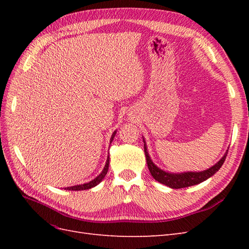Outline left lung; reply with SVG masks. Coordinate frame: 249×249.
Segmentation results:
<instances>
[{"instance_id":"8db88e82","label":"left lung","mask_w":249,"mask_h":249,"mask_svg":"<svg viewBox=\"0 0 249 249\" xmlns=\"http://www.w3.org/2000/svg\"><path fill=\"white\" fill-rule=\"evenodd\" d=\"M145 143V142H144ZM144 154L146 157V163L148 166V170L150 172V175L153 176V178L158 180V182L166 185L172 189H180V188H186V187H190L197 185L203 180L208 179L209 178L212 177L213 175L220 169L222 166V164L225 161V158L228 156V152L225 153V155L221 158L219 162H217L214 166L211 168L201 171V172H184V173H168L161 170L160 168H158L156 165L153 163V161L150 160V158L148 156V153L146 150V146L144 144Z\"/></svg>"}]
</instances>
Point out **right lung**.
Here are the masks:
<instances>
[{
	"mask_svg": "<svg viewBox=\"0 0 249 249\" xmlns=\"http://www.w3.org/2000/svg\"><path fill=\"white\" fill-rule=\"evenodd\" d=\"M115 134H116V131H114V133L112 134L110 142H112L113 138H114V136H115ZM109 160H110V158H109V156H108V159H107L106 165H105V167H104L103 171L100 173V176H97L94 179H92V180H91V182L86 183V184H83V185H77V186H72V187H67L66 189H67V190H72V191L86 190V189H90V188H92V187L96 186L97 184H100V183L102 182V179L105 178V176L107 175V171H108V168H109V163H110V162H109Z\"/></svg>",
	"mask_w": 249,
	"mask_h": 249,
	"instance_id": "add662e5",
	"label": "right lung"
}]
</instances>
